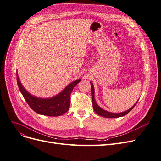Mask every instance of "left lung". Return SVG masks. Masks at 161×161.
I'll list each match as a JSON object with an SVG mask.
<instances>
[{
  "instance_id": "8db88e82",
  "label": "left lung",
  "mask_w": 161,
  "mask_h": 161,
  "mask_svg": "<svg viewBox=\"0 0 161 161\" xmlns=\"http://www.w3.org/2000/svg\"><path fill=\"white\" fill-rule=\"evenodd\" d=\"M91 83V86H92V102H93V107L94 109V111L95 113L99 114L101 116H103V117H105V118H119V117H122L125 116V114H127L128 113L134 108V107L136 106V104H137V101L135 103V104L134 106H133L131 108H130V109H128L126 111H124L122 112V113H110V112H108L105 110L103 109L102 108H101L98 104H97V102L95 99V89H94V86L93 84L92 83L90 82Z\"/></svg>"
}]
</instances>
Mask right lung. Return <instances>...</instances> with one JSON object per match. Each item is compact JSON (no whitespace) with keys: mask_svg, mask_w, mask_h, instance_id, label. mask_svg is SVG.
<instances>
[{"mask_svg":"<svg viewBox=\"0 0 161 161\" xmlns=\"http://www.w3.org/2000/svg\"><path fill=\"white\" fill-rule=\"evenodd\" d=\"M17 83L25 100L36 113L48 116H58L66 113L70 104V95L74 87L81 81L77 80L68 85L62 92L51 98H39L30 94L22 86L18 72Z\"/></svg>","mask_w":161,"mask_h":161,"instance_id":"right-lung-1","label":"right lung"}]
</instances>
